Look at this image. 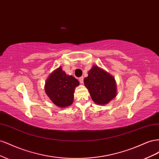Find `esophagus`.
Here are the masks:
<instances>
[{
	"mask_svg": "<svg viewBox=\"0 0 159 159\" xmlns=\"http://www.w3.org/2000/svg\"><path fill=\"white\" fill-rule=\"evenodd\" d=\"M79 81L81 84H83V82H84V77H80V78H79Z\"/></svg>",
	"mask_w": 159,
	"mask_h": 159,
	"instance_id": "obj_1",
	"label": "esophagus"
}]
</instances>
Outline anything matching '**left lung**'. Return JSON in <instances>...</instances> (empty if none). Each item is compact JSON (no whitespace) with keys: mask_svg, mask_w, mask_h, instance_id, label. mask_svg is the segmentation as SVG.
I'll list each match as a JSON object with an SVG mask.
<instances>
[{"mask_svg":"<svg viewBox=\"0 0 159 159\" xmlns=\"http://www.w3.org/2000/svg\"><path fill=\"white\" fill-rule=\"evenodd\" d=\"M84 85L97 104H107L116 96L115 78L97 66H93L89 71L88 76L84 79Z\"/></svg>","mask_w":159,"mask_h":159,"instance_id":"obj_1","label":"left lung"}]
</instances>
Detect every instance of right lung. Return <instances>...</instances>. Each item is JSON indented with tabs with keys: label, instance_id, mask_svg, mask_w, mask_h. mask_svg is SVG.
I'll return each mask as SVG.
<instances>
[{
	"label": "right lung",
	"instance_id": "obj_1",
	"mask_svg": "<svg viewBox=\"0 0 159 159\" xmlns=\"http://www.w3.org/2000/svg\"><path fill=\"white\" fill-rule=\"evenodd\" d=\"M78 85L79 81L72 75H66L60 67L46 80L45 91L53 103L64 108L73 103L74 89Z\"/></svg>",
	"mask_w": 159,
	"mask_h": 159
}]
</instances>
